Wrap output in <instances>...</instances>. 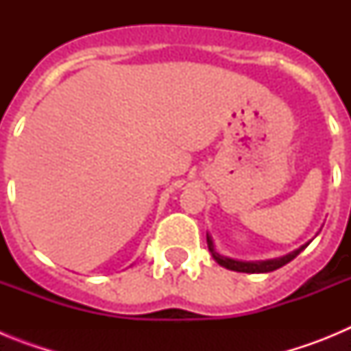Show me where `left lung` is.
Segmentation results:
<instances>
[{
    "label": "left lung",
    "instance_id": "obj_1",
    "mask_svg": "<svg viewBox=\"0 0 351 351\" xmlns=\"http://www.w3.org/2000/svg\"><path fill=\"white\" fill-rule=\"evenodd\" d=\"M207 244H209V250H210V253H213L214 260H216L219 265H223L225 269H230V271L250 272V274H256V272H272V271H276V269L283 267V265H287L288 262H291V260L299 255L300 251L306 250V246H308V244H306V246H300L299 250H295L293 253H290V255H287V256H281V258L265 260V262H239V260H232V258H226V256L218 255V253L214 251L210 237H207Z\"/></svg>",
    "mask_w": 351,
    "mask_h": 351
}]
</instances>
